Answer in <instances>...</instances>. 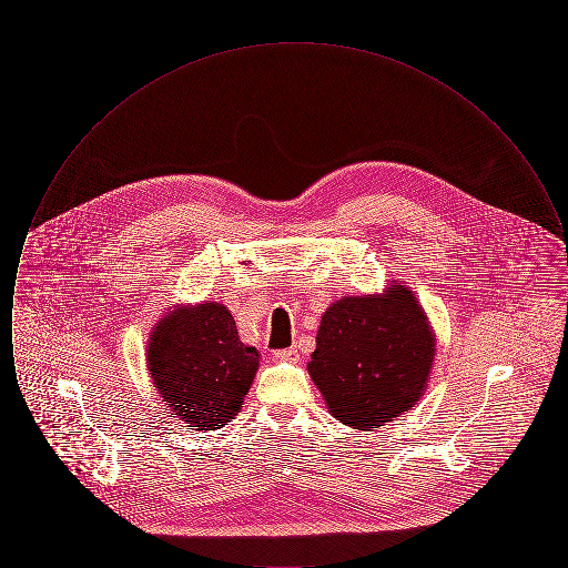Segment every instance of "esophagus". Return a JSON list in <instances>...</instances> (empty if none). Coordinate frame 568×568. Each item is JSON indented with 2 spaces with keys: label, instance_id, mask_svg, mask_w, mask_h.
Instances as JSON below:
<instances>
[{
  "label": "esophagus",
  "instance_id": "1",
  "mask_svg": "<svg viewBox=\"0 0 568 568\" xmlns=\"http://www.w3.org/2000/svg\"><path fill=\"white\" fill-rule=\"evenodd\" d=\"M296 349H276L272 353L274 359H281V362H287V359H296Z\"/></svg>",
  "mask_w": 568,
  "mask_h": 568
}]
</instances>
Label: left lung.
Returning <instances> with one entry per match:
<instances>
[{"mask_svg": "<svg viewBox=\"0 0 568 568\" xmlns=\"http://www.w3.org/2000/svg\"><path fill=\"white\" fill-rule=\"evenodd\" d=\"M434 334L415 294L334 302L317 332L308 373L329 413L357 430L381 428L419 400L433 368Z\"/></svg>", "mask_w": 568, "mask_h": 568, "instance_id": "8db88e82", "label": "left lung"}]
</instances>
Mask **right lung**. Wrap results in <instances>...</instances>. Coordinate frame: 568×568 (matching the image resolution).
Returning <instances> with one entry per match:
<instances>
[{
	"label": "right lung",
	"instance_id": "obj_1",
	"mask_svg": "<svg viewBox=\"0 0 568 568\" xmlns=\"http://www.w3.org/2000/svg\"><path fill=\"white\" fill-rule=\"evenodd\" d=\"M146 357L163 405L195 430L225 426L260 366L257 349L241 343L234 317L215 302L165 315Z\"/></svg>",
	"mask_w": 568,
	"mask_h": 568
}]
</instances>
